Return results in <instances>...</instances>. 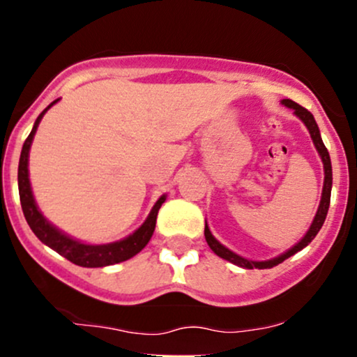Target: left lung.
I'll list each match as a JSON object with an SVG mask.
<instances>
[{"label":"left lung","instance_id":"1","mask_svg":"<svg viewBox=\"0 0 357 357\" xmlns=\"http://www.w3.org/2000/svg\"><path fill=\"white\" fill-rule=\"evenodd\" d=\"M282 104H284L285 107L292 109L294 114H296V116L301 119L302 122H304L307 129H309L310 137H312V142H314L315 149H317V153H319V155H321V159H322V165H324V188H322L321 204H319V210H317V213H315V218L312 221V225H310L309 231H307L305 235H304V238L298 241L297 245H294V247L290 248V250H287L285 253H282V255L272 258V260H265V261L248 260V258H243V257L236 255V253H233L231 250H228L227 247H223V245H221L220 241L211 235V231H210V228H208V225H204V238H206L208 245H210V248L213 250V252H215L218 257L225 258V260L231 261V264L238 265V267H243V268H272V267H275V265L282 264V261H284L285 258L296 255L297 252H301L302 248H305L307 245H309L310 241L315 238V235H317L319 230H321V228H322L324 221H326L327 210H329L331 188H333V166H331V158H329V153H327V147L324 146L321 132H319L317 122H315L314 116L309 112V110L302 107V105L296 104V102H294V100L284 99V100H282Z\"/></svg>","mask_w":357,"mask_h":357}]
</instances>
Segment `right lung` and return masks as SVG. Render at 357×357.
I'll return each mask as SVG.
<instances>
[{
	"instance_id": "add662e5",
	"label": "right lung",
	"mask_w": 357,
	"mask_h": 357,
	"mask_svg": "<svg viewBox=\"0 0 357 357\" xmlns=\"http://www.w3.org/2000/svg\"><path fill=\"white\" fill-rule=\"evenodd\" d=\"M59 100H53L47 109L36 117L33 129H31L30 136L24 141L22 155H20V165H18V190H20V202H22V210L24 218H26L28 225H30L31 231L38 236L42 243L55 250L61 257L70 260L72 264L80 265V267L87 268H97V267H107V265L121 264V261L129 260L134 255H137L142 248L149 243L151 236H153L155 228V218H158V211L161 204L166 202V195L155 202V204L151 210L149 216H147L144 223L137 228L132 235L126 236L124 240L112 241V243L105 245H87L82 243L79 240H73L65 233H61L59 228L53 227L48 223L47 218L42 215V211L36 206L33 192H31L30 178H28V155H30V147L33 142L36 127H38L40 121L45 116L48 109Z\"/></svg>"
}]
</instances>
